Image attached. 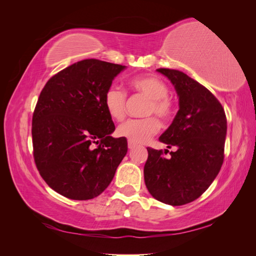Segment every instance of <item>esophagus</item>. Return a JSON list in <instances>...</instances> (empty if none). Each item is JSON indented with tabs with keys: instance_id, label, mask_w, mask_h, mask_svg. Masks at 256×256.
<instances>
[{
	"instance_id": "obj_1",
	"label": "esophagus",
	"mask_w": 256,
	"mask_h": 256,
	"mask_svg": "<svg viewBox=\"0 0 256 256\" xmlns=\"http://www.w3.org/2000/svg\"><path fill=\"white\" fill-rule=\"evenodd\" d=\"M134 147H136V144H134V143H132V142L128 141V148H129V150H132Z\"/></svg>"
}]
</instances>
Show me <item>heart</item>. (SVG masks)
Segmentation results:
<instances>
[{"label": "heart", "mask_w": 256, "mask_h": 256, "mask_svg": "<svg viewBox=\"0 0 256 256\" xmlns=\"http://www.w3.org/2000/svg\"><path fill=\"white\" fill-rule=\"evenodd\" d=\"M130 86L136 92L150 99L145 115L150 116L143 120H129L118 128V134L134 144L145 143L156 134L160 129L159 120L164 122L173 118L174 102L168 97V85L156 76H141L130 80ZM127 94L118 85L112 84L106 88L104 95L106 110L115 120H124L126 115Z\"/></svg>", "instance_id": "heart-1"}]
</instances>
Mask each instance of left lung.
Here are the masks:
<instances>
[{
    "label": "left lung",
    "mask_w": 256,
    "mask_h": 256,
    "mask_svg": "<svg viewBox=\"0 0 256 256\" xmlns=\"http://www.w3.org/2000/svg\"><path fill=\"white\" fill-rule=\"evenodd\" d=\"M157 72L171 80L180 97V110L159 138L175 150L166 159L162 150L147 147L144 180L154 198L180 206L202 196L218 175L224 159L226 116L212 92L189 76L168 68Z\"/></svg>",
    "instance_id": "1"
}]
</instances>
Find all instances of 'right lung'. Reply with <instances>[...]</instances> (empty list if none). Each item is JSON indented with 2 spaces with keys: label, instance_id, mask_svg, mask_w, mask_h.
I'll return each mask as SVG.
<instances>
[{
  "label": "right lung",
  "instance_id": "right-lung-1",
  "mask_svg": "<svg viewBox=\"0 0 256 256\" xmlns=\"http://www.w3.org/2000/svg\"><path fill=\"white\" fill-rule=\"evenodd\" d=\"M125 66L96 58L76 62L49 79L32 120L33 156L42 180L60 196L85 200L112 182L127 152L115 138L104 95Z\"/></svg>",
  "mask_w": 256,
  "mask_h": 256
}]
</instances>
